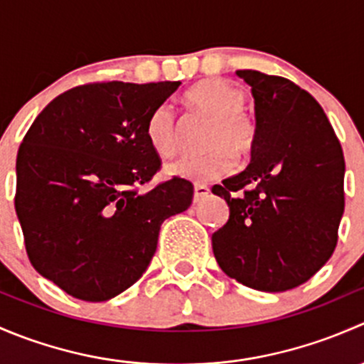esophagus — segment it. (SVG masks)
<instances>
[{
    "label": "esophagus",
    "mask_w": 364,
    "mask_h": 364,
    "mask_svg": "<svg viewBox=\"0 0 364 364\" xmlns=\"http://www.w3.org/2000/svg\"><path fill=\"white\" fill-rule=\"evenodd\" d=\"M209 196V188L205 185H196L193 186V203H200L205 197Z\"/></svg>",
    "instance_id": "obj_1"
}]
</instances>
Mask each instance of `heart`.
<instances>
[{
    "instance_id": "b5f03b06",
    "label": "heart",
    "mask_w": 364,
    "mask_h": 364,
    "mask_svg": "<svg viewBox=\"0 0 364 364\" xmlns=\"http://www.w3.org/2000/svg\"><path fill=\"white\" fill-rule=\"evenodd\" d=\"M186 102L196 111L213 117L208 146L200 155H183L165 165L172 178L204 183L229 174L236 165V156H247L257 141V127L243 111L247 98L234 84L222 79H208L196 84L186 93ZM146 135L151 148L161 156H171L179 148V127L167 104L153 109L146 123Z\"/></svg>"
}]
</instances>
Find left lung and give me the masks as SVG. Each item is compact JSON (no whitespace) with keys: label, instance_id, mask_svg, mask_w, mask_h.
<instances>
[{"label":"left lung","instance_id":"left-lung-1","mask_svg":"<svg viewBox=\"0 0 364 364\" xmlns=\"http://www.w3.org/2000/svg\"><path fill=\"white\" fill-rule=\"evenodd\" d=\"M255 100L250 165L211 192L229 220L211 236L227 277L264 292L310 280L333 255L345 208V160L328 116L289 79L237 70Z\"/></svg>","mask_w":364,"mask_h":364}]
</instances>
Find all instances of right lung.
I'll return each instance as SVG.
<instances>
[{
    "instance_id": "1",
    "label": "right lung",
    "mask_w": 364,
    "mask_h": 364,
    "mask_svg": "<svg viewBox=\"0 0 364 364\" xmlns=\"http://www.w3.org/2000/svg\"><path fill=\"white\" fill-rule=\"evenodd\" d=\"M179 84H84L29 127L17 153L16 213L29 262L67 294L97 303L132 287L164 220L192 204L186 179L141 192L161 164L146 123Z\"/></svg>"
}]
</instances>
